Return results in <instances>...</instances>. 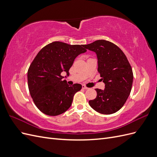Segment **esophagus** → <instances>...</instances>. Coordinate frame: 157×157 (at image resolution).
<instances>
[{
    "label": "esophagus",
    "mask_w": 157,
    "mask_h": 157,
    "mask_svg": "<svg viewBox=\"0 0 157 157\" xmlns=\"http://www.w3.org/2000/svg\"><path fill=\"white\" fill-rule=\"evenodd\" d=\"M82 89H84V90H87V89H88V87H86V86H84V85H82Z\"/></svg>",
    "instance_id": "34e87169"
}]
</instances>
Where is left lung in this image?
<instances>
[{"mask_svg":"<svg viewBox=\"0 0 157 157\" xmlns=\"http://www.w3.org/2000/svg\"><path fill=\"white\" fill-rule=\"evenodd\" d=\"M95 52L98 61V71L105 83V89H95L97 96L89 101L90 105L97 112L110 115L124 105L130 94L133 72L126 55L113 42L98 40L84 46Z\"/></svg>","mask_w":157,"mask_h":157,"instance_id":"8db88e82","label":"left lung"}]
</instances>
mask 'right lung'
<instances>
[{
	"mask_svg": "<svg viewBox=\"0 0 157 157\" xmlns=\"http://www.w3.org/2000/svg\"><path fill=\"white\" fill-rule=\"evenodd\" d=\"M84 45L51 42L43 47L31 63L27 72L28 87L35 105L43 113L57 116L71 107L73 96L82 85L69 86L61 76L69 71L76 57L84 53Z\"/></svg>",
	"mask_w": 157,
	"mask_h": 157,
	"instance_id": "right-lung-1",
	"label": "right lung"
}]
</instances>
